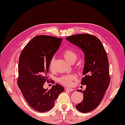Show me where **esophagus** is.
I'll return each mask as SVG.
<instances>
[{
	"instance_id": "esophagus-1",
	"label": "esophagus",
	"mask_w": 125,
	"mask_h": 125,
	"mask_svg": "<svg viewBox=\"0 0 125 125\" xmlns=\"http://www.w3.org/2000/svg\"><path fill=\"white\" fill-rule=\"evenodd\" d=\"M65 90H66V91H67L71 92V91H73V89L71 88H65Z\"/></svg>"
}]
</instances>
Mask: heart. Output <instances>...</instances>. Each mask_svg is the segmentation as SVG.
Here are the masks:
<instances>
[{"mask_svg": "<svg viewBox=\"0 0 125 125\" xmlns=\"http://www.w3.org/2000/svg\"><path fill=\"white\" fill-rule=\"evenodd\" d=\"M63 56L64 58L69 62L71 63L72 62L75 61L77 57V54L72 49H66L63 52ZM55 62V57H53L50 60L49 62V68L51 69H53L54 68V64ZM76 79V76L73 74H70V75H64L61 76L58 79V81L60 83L65 86L69 87L71 86L73 83V81Z\"/></svg>", "mask_w": 125, "mask_h": 125, "instance_id": "obj_1", "label": "heart"}]
</instances>
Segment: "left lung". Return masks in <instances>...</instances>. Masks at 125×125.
<instances>
[{
  "label": "left lung",
  "instance_id": "obj_1",
  "mask_svg": "<svg viewBox=\"0 0 125 125\" xmlns=\"http://www.w3.org/2000/svg\"><path fill=\"white\" fill-rule=\"evenodd\" d=\"M70 42L82 49L85 54V65L81 84L85 90H78L83 93V100L76 105L81 113H88L100 104L109 87V60L101 41L89 34H79L66 38Z\"/></svg>",
  "mask_w": 125,
  "mask_h": 125
}]
</instances>
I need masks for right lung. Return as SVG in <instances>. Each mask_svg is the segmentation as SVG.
Instances as JSON below:
<instances>
[{
	"label": "right lung",
	"instance_id": "obj_1",
	"mask_svg": "<svg viewBox=\"0 0 125 125\" xmlns=\"http://www.w3.org/2000/svg\"><path fill=\"white\" fill-rule=\"evenodd\" d=\"M62 38L49 35L35 36L25 46L19 59L18 85L30 107L37 112H47L64 88L53 85L50 90L43 88L49 81V62L59 48ZM53 83L54 81H52Z\"/></svg>",
	"mask_w": 125,
	"mask_h": 125
}]
</instances>
